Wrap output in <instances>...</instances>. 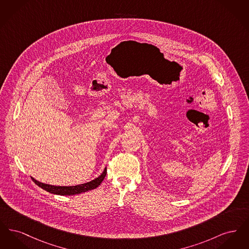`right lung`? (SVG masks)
<instances>
[{
    "label": "right lung",
    "mask_w": 249,
    "mask_h": 249,
    "mask_svg": "<svg viewBox=\"0 0 249 249\" xmlns=\"http://www.w3.org/2000/svg\"><path fill=\"white\" fill-rule=\"evenodd\" d=\"M107 176V168H105L103 174L95 178L94 180H91L90 182L84 183L81 185H76V186H69V187H60V186H52L48 184H44L39 181L36 180L35 178H32L33 181L36 183L38 187H40L43 190H47L48 192L57 194V195H75V194H80L82 192H86L89 190H94L97 187L100 186V184L103 182Z\"/></svg>",
    "instance_id": "add662e5"
}]
</instances>
